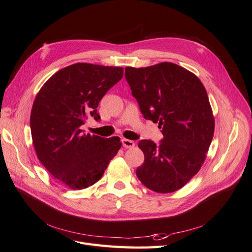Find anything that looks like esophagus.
<instances>
[{"mask_svg":"<svg viewBox=\"0 0 252 252\" xmlns=\"http://www.w3.org/2000/svg\"><path fill=\"white\" fill-rule=\"evenodd\" d=\"M122 145H123V147H125V148H133L135 144L131 140L123 139V140H122Z\"/></svg>","mask_w":252,"mask_h":252,"instance_id":"1","label":"esophagus"}]
</instances>
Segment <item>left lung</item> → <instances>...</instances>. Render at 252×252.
<instances>
[{"mask_svg": "<svg viewBox=\"0 0 252 252\" xmlns=\"http://www.w3.org/2000/svg\"><path fill=\"white\" fill-rule=\"evenodd\" d=\"M125 78L146 120L158 123L164 138L142 140L144 163L136 177L152 191L170 193L192 179L206 158L215 118L199 78L177 64L125 68Z\"/></svg>", "mask_w": 252, "mask_h": 252, "instance_id": "obj_1", "label": "left lung"}]
</instances>
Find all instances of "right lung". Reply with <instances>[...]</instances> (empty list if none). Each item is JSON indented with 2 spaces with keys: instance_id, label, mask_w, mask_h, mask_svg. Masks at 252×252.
Wrapping results in <instances>:
<instances>
[{
  "instance_id": "1",
  "label": "right lung",
  "mask_w": 252,
  "mask_h": 252,
  "mask_svg": "<svg viewBox=\"0 0 252 252\" xmlns=\"http://www.w3.org/2000/svg\"><path fill=\"white\" fill-rule=\"evenodd\" d=\"M123 73L122 67L72 64L53 74L34 98L30 129L37 158L71 189L96 183L122 146L119 136L86 134L81 126L89 117L101 119L98 103Z\"/></svg>"
}]
</instances>
